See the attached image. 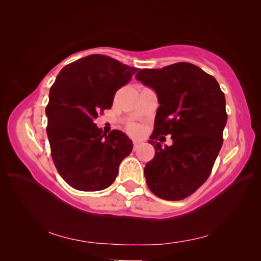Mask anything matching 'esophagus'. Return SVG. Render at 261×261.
Returning <instances> with one entry per match:
<instances>
[{"label": "esophagus", "mask_w": 261, "mask_h": 261, "mask_svg": "<svg viewBox=\"0 0 261 261\" xmlns=\"http://www.w3.org/2000/svg\"><path fill=\"white\" fill-rule=\"evenodd\" d=\"M139 144H140L139 141H136V140L134 141V147H133V148H134V151H136V150L138 149V147H139Z\"/></svg>", "instance_id": "34e87169"}]
</instances>
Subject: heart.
I'll return each instance as SVG.
<instances>
[{"label":"heart","instance_id":"heart-1","mask_svg":"<svg viewBox=\"0 0 261 261\" xmlns=\"http://www.w3.org/2000/svg\"><path fill=\"white\" fill-rule=\"evenodd\" d=\"M128 132H129V134H132V135H137V134L139 133V128L136 125H130L128 127Z\"/></svg>","mask_w":261,"mask_h":261}]
</instances>
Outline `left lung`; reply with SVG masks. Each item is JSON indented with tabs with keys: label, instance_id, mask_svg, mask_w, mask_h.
Segmentation results:
<instances>
[{
	"label": "left lung",
	"instance_id": "8db88e82",
	"mask_svg": "<svg viewBox=\"0 0 261 261\" xmlns=\"http://www.w3.org/2000/svg\"><path fill=\"white\" fill-rule=\"evenodd\" d=\"M136 80L152 88L160 107L149 143L155 154L145 167L150 191L165 200H181L209 177L223 144L227 114L216 78L191 63L140 69ZM172 136L162 147L160 135Z\"/></svg>",
	"mask_w": 261,
	"mask_h": 261
}]
</instances>
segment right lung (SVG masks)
I'll use <instances>...</instances> for the list:
<instances>
[{
    "label": "right lung",
    "mask_w": 261,
    "mask_h": 261,
    "mask_svg": "<svg viewBox=\"0 0 261 261\" xmlns=\"http://www.w3.org/2000/svg\"><path fill=\"white\" fill-rule=\"evenodd\" d=\"M137 70L91 54L66 65L52 85L45 108L51 155L59 174L77 191L109 187L132 152L133 143L124 133L113 129L107 135L93 120L111 109L115 92Z\"/></svg>",
    "instance_id": "add662e5"
}]
</instances>
